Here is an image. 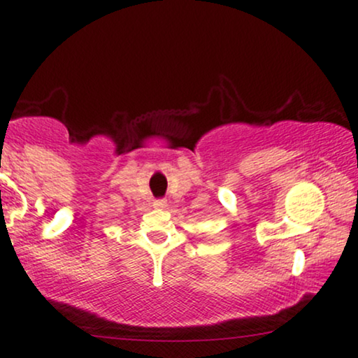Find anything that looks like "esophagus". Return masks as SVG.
Wrapping results in <instances>:
<instances>
[{"mask_svg": "<svg viewBox=\"0 0 358 358\" xmlns=\"http://www.w3.org/2000/svg\"><path fill=\"white\" fill-rule=\"evenodd\" d=\"M153 206H155V208H158V210H165L168 205H166L165 200H157V201H155V203H153Z\"/></svg>", "mask_w": 358, "mask_h": 358, "instance_id": "esophagus-1", "label": "esophagus"}]
</instances>
